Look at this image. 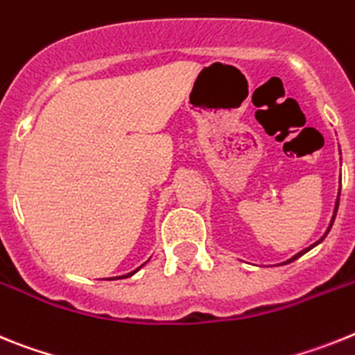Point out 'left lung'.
<instances>
[{"label":"left lung","mask_w":355,"mask_h":355,"mask_svg":"<svg viewBox=\"0 0 355 355\" xmlns=\"http://www.w3.org/2000/svg\"><path fill=\"white\" fill-rule=\"evenodd\" d=\"M340 184H341V180H340ZM340 191H341V189H340ZM340 191H338V198H336V205H334V214H332V220H331V223H329V227H327L325 234H323V236H322V237H320L318 241L314 243V245H311V246H307V248H304V250H302V252H298V254H297V255H293V257H291V259H288V261H286V263H282V264H288V263H293V261H297V259H298V257H302V255L306 254V252H309V250H311V248H314V246H316V245H320V243H322V241H323V239H325V236H327V234H329V230H331V229H332V223H334L336 212H338V205H340Z\"/></svg>","instance_id":"obj_1"}]
</instances>
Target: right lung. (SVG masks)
Wrapping results in <instances>:
<instances>
[{"label":"right lung","instance_id":"add662e5","mask_svg":"<svg viewBox=\"0 0 355 355\" xmlns=\"http://www.w3.org/2000/svg\"><path fill=\"white\" fill-rule=\"evenodd\" d=\"M143 266H144V264H141L139 268H135V270L130 271V273H126V275H121V277H112V279H126V277H132V275H134V273H137V271H139Z\"/></svg>","mask_w":355,"mask_h":355}]
</instances>
